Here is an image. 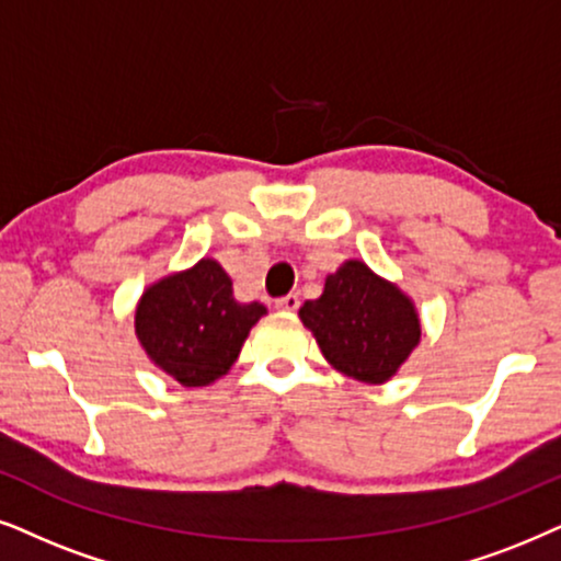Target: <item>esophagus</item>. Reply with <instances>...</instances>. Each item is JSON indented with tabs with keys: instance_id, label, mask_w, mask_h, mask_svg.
Returning <instances> with one entry per match:
<instances>
[{
	"instance_id": "esophagus-1",
	"label": "esophagus",
	"mask_w": 561,
	"mask_h": 561,
	"mask_svg": "<svg viewBox=\"0 0 561 561\" xmlns=\"http://www.w3.org/2000/svg\"><path fill=\"white\" fill-rule=\"evenodd\" d=\"M274 308H276V310H282V313H295V310L300 308V297H297V295H285V297H279V300L274 302Z\"/></svg>"
}]
</instances>
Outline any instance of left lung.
Wrapping results in <instances>:
<instances>
[{
    "label": "left lung",
    "instance_id": "left-lung-1",
    "mask_svg": "<svg viewBox=\"0 0 561 561\" xmlns=\"http://www.w3.org/2000/svg\"><path fill=\"white\" fill-rule=\"evenodd\" d=\"M325 363L359 382H388L422 339L416 305L365 261L350 259L325 276L318 300L300 308Z\"/></svg>",
    "mask_w": 561,
    "mask_h": 561
}]
</instances>
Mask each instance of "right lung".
Segmentation results:
<instances>
[{"instance_id":"1","label":"right lung","mask_w":561,"mask_h":561,"mask_svg":"<svg viewBox=\"0 0 561 561\" xmlns=\"http://www.w3.org/2000/svg\"><path fill=\"white\" fill-rule=\"evenodd\" d=\"M266 316L261 302H238L215 259L196 261L145 289L134 331L154 367L186 388H204L236 365L248 333Z\"/></svg>"}]
</instances>
